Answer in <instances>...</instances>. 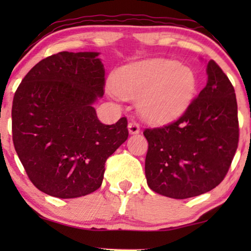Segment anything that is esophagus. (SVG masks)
Returning a JSON list of instances; mask_svg holds the SVG:
<instances>
[{
	"label": "esophagus",
	"mask_w": 251,
	"mask_h": 251,
	"mask_svg": "<svg viewBox=\"0 0 251 251\" xmlns=\"http://www.w3.org/2000/svg\"><path fill=\"white\" fill-rule=\"evenodd\" d=\"M128 130H129L130 135H137V133H139L140 129H139L138 123H136V122H130L129 125H128Z\"/></svg>",
	"instance_id": "34e87169"
}]
</instances>
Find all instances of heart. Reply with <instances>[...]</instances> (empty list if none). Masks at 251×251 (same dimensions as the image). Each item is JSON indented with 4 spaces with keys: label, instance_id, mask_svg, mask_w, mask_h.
Masks as SVG:
<instances>
[{
    "label": "heart",
    "instance_id": "1",
    "mask_svg": "<svg viewBox=\"0 0 251 251\" xmlns=\"http://www.w3.org/2000/svg\"><path fill=\"white\" fill-rule=\"evenodd\" d=\"M112 89L120 97L139 98L143 118L164 125L186 111L197 89V78L178 61L145 59L118 68L113 74Z\"/></svg>",
    "mask_w": 251,
    "mask_h": 251
}]
</instances>
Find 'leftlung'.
<instances>
[{"label":"left lung","mask_w":251,"mask_h":251,"mask_svg":"<svg viewBox=\"0 0 251 251\" xmlns=\"http://www.w3.org/2000/svg\"><path fill=\"white\" fill-rule=\"evenodd\" d=\"M198 98L176 122L146 129L145 175L151 190L187 199L211 191L227 174L239 143L234 88L214 60Z\"/></svg>","instance_id":"8db88e82"}]
</instances>
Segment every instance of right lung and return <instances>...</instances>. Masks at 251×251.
Masks as SVG:
<instances>
[{
  "label": "right lung",
  "mask_w": 251,
  "mask_h": 251,
  "mask_svg": "<svg viewBox=\"0 0 251 251\" xmlns=\"http://www.w3.org/2000/svg\"><path fill=\"white\" fill-rule=\"evenodd\" d=\"M99 52H59L37 63L17 89L12 139L34 186L73 199L100 187L105 162L128 138V121H99L94 104L104 95Z\"/></svg>",
  "instance_id": "obj_1"
}]
</instances>
